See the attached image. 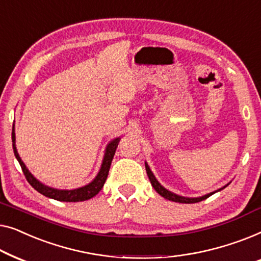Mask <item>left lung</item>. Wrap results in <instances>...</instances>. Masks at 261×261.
I'll return each mask as SVG.
<instances>
[{
	"instance_id": "8db88e82",
	"label": "left lung",
	"mask_w": 261,
	"mask_h": 261,
	"mask_svg": "<svg viewBox=\"0 0 261 261\" xmlns=\"http://www.w3.org/2000/svg\"><path fill=\"white\" fill-rule=\"evenodd\" d=\"M145 170H146V174H148V177L150 179V183H151V186L153 187V189L156 190L157 193L160 194L161 196L164 197V199H167L169 201H174V202H179V203H196V202H200V201H203L205 199H208L209 196L213 195V194L220 192V190L225 189L227 186L229 185V183H227L226 186H223L222 188H220L218 190H215V192H212V193H208L205 194L203 196H199V197H186V196H182V195H177V194L170 192V190H168L167 188H164V187L161 185V183L157 181V178L155 177V175H153V172L151 171V169H150L149 164L145 162Z\"/></svg>"
}]
</instances>
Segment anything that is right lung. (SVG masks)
I'll return each mask as SVG.
<instances>
[{"label":"right lung","instance_id":"1","mask_svg":"<svg viewBox=\"0 0 261 261\" xmlns=\"http://www.w3.org/2000/svg\"><path fill=\"white\" fill-rule=\"evenodd\" d=\"M15 141H16L15 126L13 125L12 142H13L14 155H15L16 160L19 161L20 166L22 168V171H23L25 178H27L29 185H31L33 188L38 190L40 194H42V195H45L46 197H49V199H54L57 201H64V202H79V201H86V200L92 199L93 196L97 195V194L101 190L106 178H108L110 167H111V162L113 160V156H115L117 146H118L120 137L112 139V141L109 142V144L106 145L101 166H100V169H99L97 176H95L90 183H87L86 186H83L80 187V188H75V189H57V188H52V187L49 186L43 185L42 182H40L39 179L28 170V168L25 167L23 161L21 160L19 152H17Z\"/></svg>","mask_w":261,"mask_h":261}]
</instances>
